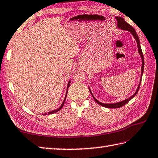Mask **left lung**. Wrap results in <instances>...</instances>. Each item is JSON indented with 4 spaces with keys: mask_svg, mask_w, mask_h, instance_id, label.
Here are the masks:
<instances>
[{
    "mask_svg": "<svg viewBox=\"0 0 158 158\" xmlns=\"http://www.w3.org/2000/svg\"><path fill=\"white\" fill-rule=\"evenodd\" d=\"M115 19H117V27L119 28L120 30H126V31H128L129 32H131L132 35L133 36V37L135 39V41L137 42V48H138V53L141 56V59H142V68H141V77H140V79H139V85H138V87H137V90L135 91V93L133 95L131 96L130 97H128V99H126L124 100H123V101L121 102H117V103H112V104H105V103H102L101 102H99L97 100L94 96L92 93V92L90 90V88L88 87L89 88V90H90V93L92 94V96H93V99H94V101H95L97 104L102 106L106 107V108H120L123 106L125 105L126 104H127V103L131 100L133 98V97L136 95V94L137 93V92H138L139 89V86H140V84H141V81H142V74L143 73H144V55H143V53L142 52V49H141V46H140V41H139V37L137 36V34L136 33L135 30L134 28L131 26V25H129L128 23H127L125 21V20L122 18V17H119V16H116Z\"/></svg>",
    "mask_w": 158,
    "mask_h": 158,
    "instance_id": "obj_1",
    "label": "left lung"
}]
</instances>
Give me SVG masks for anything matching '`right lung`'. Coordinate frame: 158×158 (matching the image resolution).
Here are the masks:
<instances>
[{"instance_id":"right-lung-1","label":"right lung","mask_w":158,"mask_h":158,"mask_svg":"<svg viewBox=\"0 0 158 158\" xmlns=\"http://www.w3.org/2000/svg\"><path fill=\"white\" fill-rule=\"evenodd\" d=\"M70 81H68V85H67V91H66V93H65V98H64V102H63V103H62L61 105V106H60L59 108L56 109V110H52V111L48 112V113H43V114H42L43 115H46V114H50L55 113H56V112H58V111H59L60 110H61V109L63 108V106H64V105L65 100V99H66V96H67V94H68V88H69V86H70Z\"/></svg>"}]
</instances>
